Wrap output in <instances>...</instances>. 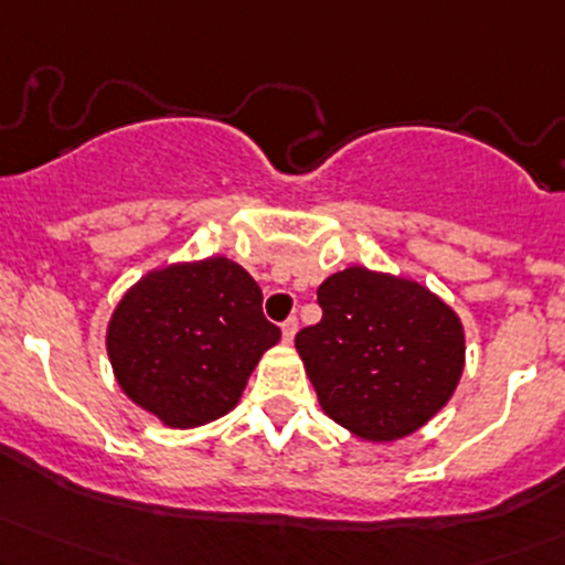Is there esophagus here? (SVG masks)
<instances>
[{"instance_id":"1","label":"esophagus","mask_w":565,"mask_h":565,"mask_svg":"<svg viewBox=\"0 0 565 565\" xmlns=\"http://www.w3.org/2000/svg\"><path fill=\"white\" fill-rule=\"evenodd\" d=\"M281 334H284V343H292L295 334H297V319H295V316H289V319L284 321Z\"/></svg>"}]
</instances>
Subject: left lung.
<instances>
[{
  "instance_id": "8db88e82",
  "label": "left lung",
  "mask_w": 565,
  "mask_h": 565,
  "mask_svg": "<svg viewBox=\"0 0 565 565\" xmlns=\"http://www.w3.org/2000/svg\"><path fill=\"white\" fill-rule=\"evenodd\" d=\"M316 295L324 316L297 332L295 349L334 424L370 443H394L448 405L467 334L443 297L364 265L332 273Z\"/></svg>"
}]
</instances>
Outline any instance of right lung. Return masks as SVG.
<instances>
[{"mask_svg": "<svg viewBox=\"0 0 565 565\" xmlns=\"http://www.w3.org/2000/svg\"><path fill=\"white\" fill-rule=\"evenodd\" d=\"M278 340L257 281L227 257L150 270L120 297L107 324L117 386L171 429L231 413Z\"/></svg>", "mask_w": 565, "mask_h": 565, "instance_id": "right-lung-1", "label": "right lung"}]
</instances>
